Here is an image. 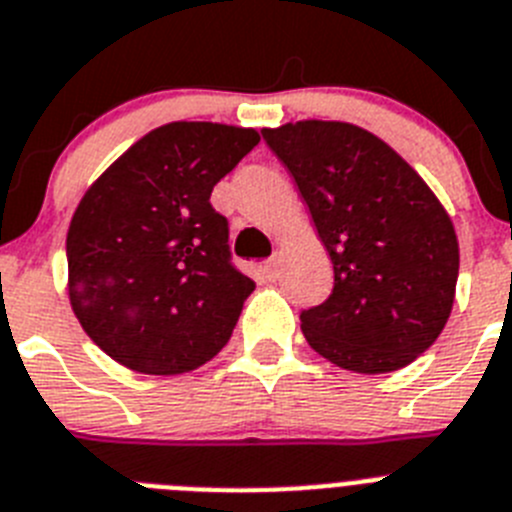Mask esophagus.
<instances>
[{
    "instance_id": "1",
    "label": "esophagus",
    "mask_w": 512,
    "mask_h": 512,
    "mask_svg": "<svg viewBox=\"0 0 512 512\" xmlns=\"http://www.w3.org/2000/svg\"><path fill=\"white\" fill-rule=\"evenodd\" d=\"M262 270H265V275H268L270 281H275V278H278V273H281V257L278 255L270 257V260L262 265Z\"/></svg>"
}]
</instances>
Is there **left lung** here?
<instances>
[{"label":"left lung","instance_id":"obj_1","mask_svg":"<svg viewBox=\"0 0 512 512\" xmlns=\"http://www.w3.org/2000/svg\"><path fill=\"white\" fill-rule=\"evenodd\" d=\"M309 206L335 286L301 311L306 342L335 366L389 373L410 366L446 327L459 239L433 190L386 141L353 123L262 128Z\"/></svg>","mask_w":512,"mask_h":512}]
</instances>
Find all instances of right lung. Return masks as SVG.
Returning a JSON list of instances; mask_svg holds the SVG:
<instances>
[{
  "label": "right lung",
  "mask_w": 512,
  "mask_h": 512,
  "mask_svg": "<svg viewBox=\"0 0 512 512\" xmlns=\"http://www.w3.org/2000/svg\"><path fill=\"white\" fill-rule=\"evenodd\" d=\"M257 144L255 128L167 123L84 193L66 234L69 301L113 361L177 376L229 342L255 283L231 265L211 190Z\"/></svg>",
  "instance_id": "add662e5"
}]
</instances>
